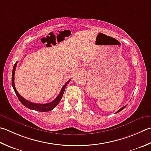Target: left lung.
<instances>
[{
  "instance_id": "1",
  "label": "left lung",
  "mask_w": 151,
  "mask_h": 151,
  "mask_svg": "<svg viewBox=\"0 0 151 151\" xmlns=\"http://www.w3.org/2000/svg\"><path fill=\"white\" fill-rule=\"evenodd\" d=\"M126 106H127V105H125V106H124V107H122V108H121V109H119V111H118L116 112V113H119V112H120V111H122V110H123V109H124V108H125V107H126Z\"/></svg>"
}]
</instances>
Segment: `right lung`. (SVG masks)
<instances>
[{
    "label": "right lung",
    "instance_id": "add662e5",
    "mask_svg": "<svg viewBox=\"0 0 151 151\" xmlns=\"http://www.w3.org/2000/svg\"><path fill=\"white\" fill-rule=\"evenodd\" d=\"M17 62H16V63L14 64V67H13V70H12V85L14 90L15 91V93H16V96L17 97V98L19 99V101L22 103V104L26 107L27 108L32 109V110L37 111H40V112H47V111H50L52 110L53 109L55 108L56 106L58 105L59 103L60 102L61 99L63 97V95L64 93L65 89L67 86V84L69 83L70 82V80L68 81L67 83L65 84L63 87H62L60 93H59V95L57 96V97L51 102H50L48 103H45V104H41V103H35L28 101L25 99L23 98V97L20 96L19 93L17 92V91L16 90V88H15V84H14V75H15V71H16V66H17Z\"/></svg>",
    "mask_w": 151,
    "mask_h": 151
}]
</instances>
